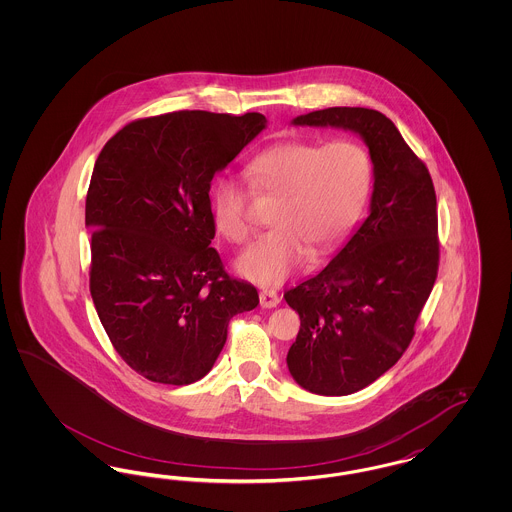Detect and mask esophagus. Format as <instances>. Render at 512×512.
Here are the masks:
<instances>
[{
	"instance_id": "obj_1",
	"label": "esophagus",
	"mask_w": 512,
	"mask_h": 512,
	"mask_svg": "<svg viewBox=\"0 0 512 512\" xmlns=\"http://www.w3.org/2000/svg\"><path fill=\"white\" fill-rule=\"evenodd\" d=\"M259 303H261L263 309H272V307H276L280 303V297H278V293L274 292V290H263V292L259 293Z\"/></svg>"
}]
</instances>
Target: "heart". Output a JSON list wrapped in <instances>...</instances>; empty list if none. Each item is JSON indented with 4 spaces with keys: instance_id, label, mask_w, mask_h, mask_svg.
Segmentation results:
<instances>
[{
    "instance_id": "1",
    "label": "heart",
    "mask_w": 512,
    "mask_h": 512,
    "mask_svg": "<svg viewBox=\"0 0 512 512\" xmlns=\"http://www.w3.org/2000/svg\"><path fill=\"white\" fill-rule=\"evenodd\" d=\"M261 194L280 195L272 228L236 261L247 280L276 286L301 267L309 249L326 251L340 242L365 205L372 165L363 146L351 140L282 142L257 153L245 167ZM249 188L236 174L213 184L211 211L224 238L244 244L251 234Z\"/></svg>"
}]
</instances>
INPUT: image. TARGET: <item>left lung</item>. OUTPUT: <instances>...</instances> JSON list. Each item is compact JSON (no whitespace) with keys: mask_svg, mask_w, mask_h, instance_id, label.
<instances>
[{"mask_svg":"<svg viewBox=\"0 0 512 512\" xmlns=\"http://www.w3.org/2000/svg\"><path fill=\"white\" fill-rule=\"evenodd\" d=\"M293 126L357 134L372 161L366 217L332 261L284 293L301 318L286 363L303 390L349 395L395 365L438 276V211L432 176L380 111L328 107Z\"/></svg>","mask_w":512,"mask_h":512,"instance_id":"obj_1","label":"left lung"}]
</instances>
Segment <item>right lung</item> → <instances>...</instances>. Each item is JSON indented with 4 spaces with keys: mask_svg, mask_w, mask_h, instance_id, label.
I'll return each instance as SVG.
<instances>
[{
    "mask_svg": "<svg viewBox=\"0 0 512 512\" xmlns=\"http://www.w3.org/2000/svg\"><path fill=\"white\" fill-rule=\"evenodd\" d=\"M267 124L261 113H167L126 124L96 159L86 195L90 292L117 353L151 382L203 378L230 318L259 305L211 247L209 190Z\"/></svg>",
    "mask_w": 512,
    "mask_h": 512,
    "instance_id": "right-lung-1",
    "label": "right lung"
}]
</instances>
